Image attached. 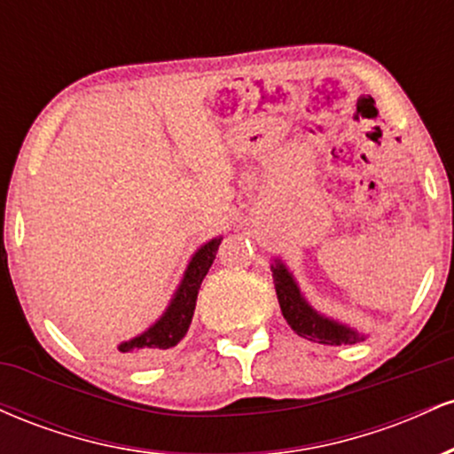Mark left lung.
<instances>
[{"label":"left lung","instance_id":"left-lung-1","mask_svg":"<svg viewBox=\"0 0 454 454\" xmlns=\"http://www.w3.org/2000/svg\"><path fill=\"white\" fill-rule=\"evenodd\" d=\"M270 270H273L275 293H278L281 314L296 335L309 341L326 343V346H341V343H356L364 340V335L354 328L317 314L314 307L307 303L293 273L286 269L281 260H275L270 264Z\"/></svg>","mask_w":454,"mask_h":454}]
</instances>
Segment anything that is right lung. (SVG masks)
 I'll list each match as a JSON object with an SVG mask.
<instances>
[{"mask_svg":"<svg viewBox=\"0 0 454 454\" xmlns=\"http://www.w3.org/2000/svg\"><path fill=\"white\" fill-rule=\"evenodd\" d=\"M220 243L222 239H211L209 243L202 245L192 256L184 273V279H181L179 288H176L175 296L170 299V305L166 307L160 320H155V325H151L147 331L140 333L134 340L119 343L117 352H114L119 361L147 363L184 340L187 328L192 325V316H194L198 290H200L205 275L209 273Z\"/></svg>","mask_w":454,"mask_h":454,"instance_id":"add662e5","label":"right lung"}]
</instances>
